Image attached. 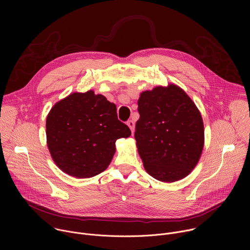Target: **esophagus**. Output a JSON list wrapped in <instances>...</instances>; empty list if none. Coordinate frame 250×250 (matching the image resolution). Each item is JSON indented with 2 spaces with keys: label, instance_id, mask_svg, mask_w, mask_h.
<instances>
[{
  "label": "esophagus",
  "instance_id": "esophagus-1",
  "mask_svg": "<svg viewBox=\"0 0 250 250\" xmlns=\"http://www.w3.org/2000/svg\"><path fill=\"white\" fill-rule=\"evenodd\" d=\"M126 125H128V127L130 128V130H131V132H133L134 131V122L133 121H128L127 123H126Z\"/></svg>",
  "mask_w": 250,
  "mask_h": 250
}]
</instances>
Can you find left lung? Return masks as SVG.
<instances>
[{
    "label": "left lung",
    "instance_id": "left-lung-1",
    "mask_svg": "<svg viewBox=\"0 0 250 250\" xmlns=\"http://www.w3.org/2000/svg\"><path fill=\"white\" fill-rule=\"evenodd\" d=\"M134 138L146 171L173 183L198 164L205 144L202 115L187 93L173 83L141 92Z\"/></svg>",
    "mask_w": 250,
    "mask_h": 250
}]
</instances>
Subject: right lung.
Here are the masks:
<instances>
[{
  "mask_svg": "<svg viewBox=\"0 0 250 250\" xmlns=\"http://www.w3.org/2000/svg\"><path fill=\"white\" fill-rule=\"evenodd\" d=\"M117 105L93 90L61 99L46 118V144L57 167L78 179L94 177L110 165L116 141L128 137Z\"/></svg>",
  "mask_w": 250,
  "mask_h": 250,
  "instance_id": "right-lung-1",
  "label": "right lung"
}]
</instances>
